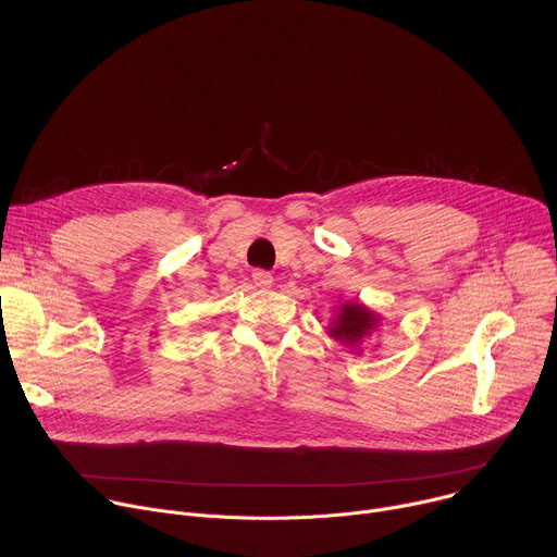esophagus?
Instances as JSON below:
<instances>
[{"mask_svg":"<svg viewBox=\"0 0 557 557\" xmlns=\"http://www.w3.org/2000/svg\"><path fill=\"white\" fill-rule=\"evenodd\" d=\"M253 284L260 288H269L273 284V275L269 271L258 269V271H253Z\"/></svg>","mask_w":557,"mask_h":557,"instance_id":"34e87169","label":"esophagus"}]
</instances>
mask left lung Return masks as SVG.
<instances>
[{
	"mask_svg": "<svg viewBox=\"0 0 557 557\" xmlns=\"http://www.w3.org/2000/svg\"><path fill=\"white\" fill-rule=\"evenodd\" d=\"M379 326H381V314H376L361 301H344L333 317L329 335L335 342L348 346L350 350L361 352L363 342L370 335H374Z\"/></svg>",
	"mask_w": 557,
	"mask_h": 557,
	"instance_id": "left-lung-1",
	"label": "left lung"
}]
</instances>
